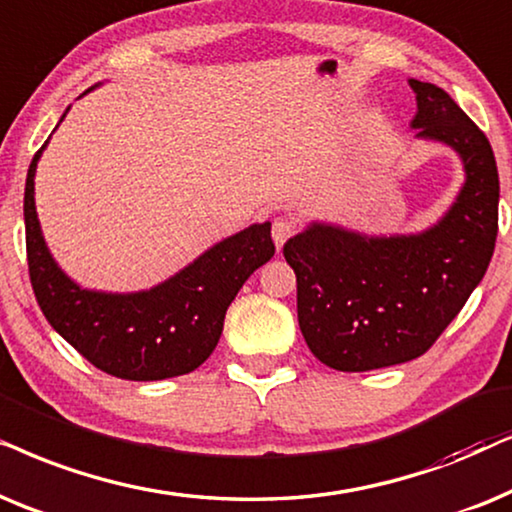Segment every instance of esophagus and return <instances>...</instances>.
Masks as SVG:
<instances>
[{
	"label": "esophagus",
	"instance_id": "34e87169",
	"mask_svg": "<svg viewBox=\"0 0 512 512\" xmlns=\"http://www.w3.org/2000/svg\"><path fill=\"white\" fill-rule=\"evenodd\" d=\"M295 222L288 220V217H276L274 224H271V236H274L276 248H283V243L295 234Z\"/></svg>",
	"mask_w": 512,
	"mask_h": 512
}]
</instances>
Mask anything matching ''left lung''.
Returning a JSON list of instances; mask_svg holds the SVG:
<instances>
[{
	"label": "left lung",
	"instance_id": "8db88e82",
	"mask_svg": "<svg viewBox=\"0 0 512 512\" xmlns=\"http://www.w3.org/2000/svg\"><path fill=\"white\" fill-rule=\"evenodd\" d=\"M412 128L461 156L466 182L442 220L421 234L365 236L313 222L283 245L297 276L299 330L313 356L339 372H367L431 349L492 262L499 170L487 135L449 95L410 79Z\"/></svg>",
	"mask_w": 512,
	"mask_h": 512
}]
</instances>
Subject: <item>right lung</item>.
<instances>
[{"mask_svg": "<svg viewBox=\"0 0 512 512\" xmlns=\"http://www.w3.org/2000/svg\"><path fill=\"white\" fill-rule=\"evenodd\" d=\"M44 147L27 170L23 213L30 283L46 320L88 363L112 377L159 381L196 370L220 342L238 290L274 257L271 222L250 224L215 243L149 290L128 295L84 290L53 260L34 208V173Z\"/></svg>", "mask_w": 512, "mask_h": 512, "instance_id": "add662e5", "label": "right lung"}]
</instances>
